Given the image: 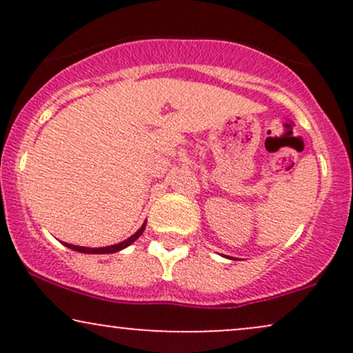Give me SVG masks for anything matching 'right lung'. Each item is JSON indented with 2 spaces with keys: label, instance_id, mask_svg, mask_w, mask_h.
I'll return each mask as SVG.
<instances>
[{
  "label": "right lung",
  "instance_id": "obj_1",
  "mask_svg": "<svg viewBox=\"0 0 353 353\" xmlns=\"http://www.w3.org/2000/svg\"><path fill=\"white\" fill-rule=\"evenodd\" d=\"M144 229H145V221H144V224L141 225V229L137 230L136 234H132L131 237L125 239V241H123V242H119V244L108 245V247H94V249H89V247L72 245V244H66V242H63V244L66 245L68 249H72V250H76V252H83V254H114V252H119V250L125 249V247H128V245H131L132 242L136 241V239H139L141 234L144 232Z\"/></svg>",
  "mask_w": 353,
  "mask_h": 353
}]
</instances>
